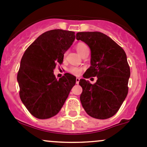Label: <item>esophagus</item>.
<instances>
[{
  "mask_svg": "<svg viewBox=\"0 0 147 147\" xmlns=\"http://www.w3.org/2000/svg\"><path fill=\"white\" fill-rule=\"evenodd\" d=\"M79 81H80V78H76V84H78V83H79Z\"/></svg>",
  "mask_w": 147,
  "mask_h": 147,
  "instance_id": "1",
  "label": "esophagus"
}]
</instances>
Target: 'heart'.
Here are the masks:
<instances>
[{
	"label": "heart",
	"instance_id": "obj_1",
	"mask_svg": "<svg viewBox=\"0 0 147 147\" xmlns=\"http://www.w3.org/2000/svg\"><path fill=\"white\" fill-rule=\"evenodd\" d=\"M76 51L80 55L82 53V52L85 50L86 49H87V46L84 43H79L76 45ZM69 72L71 74H72L73 75L75 76H78L81 74V72H82V69L81 68L78 67H71L69 69Z\"/></svg>",
	"mask_w": 147,
	"mask_h": 147
}]
</instances>
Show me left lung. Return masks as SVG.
Masks as SVG:
<instances>
[{"mask_svg": "<svg viewBox=\"0 0 147 147\" xmlns=\"http://www.w3.org/2000/svg\"><path fill=\"white\" fill-rule=\"evenodd\" d=\"M76 39L91 50V66L79 81L82 107L93 118L106 119L118 111L128 94L130 68L123 49L101 32H78ZM97 77L91 84L85 78Z\"/></svg>", "mask_w": 147, "mask_h": 147, "instance_id": "obj_1", "label": "left lung"}]
</instances>
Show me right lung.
<instances>
[{
  "label": "right lung",
  "mask_w": 147,
  "mask_h": 147,
  "mask_svg": "<svg viewBox=\"0 0 147 147\" xmlns=\"http://www.w3.org/2000/svg\"><path fill=\"white\" fill-rule=\"evenodd\" d=\"M75 38L74 31L51 30L39 36L25 51L17 81L21 101L36 118L46 119L56 115L75 85L74 75L66 73L58 80L53 74Z\"/></svg>",
  "instance_id": "add662e5"
}]
</instances>
